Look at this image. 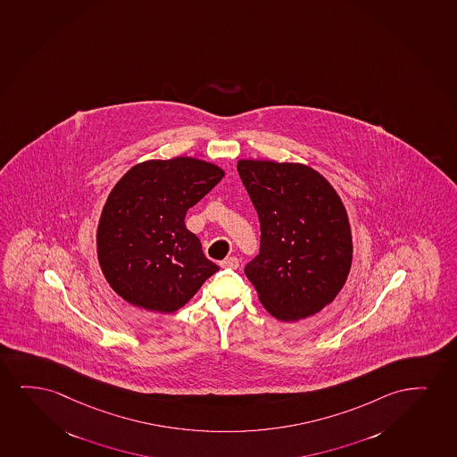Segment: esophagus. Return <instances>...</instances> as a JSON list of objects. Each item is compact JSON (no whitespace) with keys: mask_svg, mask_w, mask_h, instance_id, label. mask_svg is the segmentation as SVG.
Segmentation results:
<instances>
[{"mask_svg":"<svg viewBox=\"0 0 457 457\" xmlns=\"http://www.w3.org/2000/svg\"><path fill=\"white\" fill-rule=\"evenodd\" d=\"M220 267L221 268H229V270H237L238 268V259L237 257H226L225 261L220 262Z\"/></svg>","mask_w":457,"mask_h":457,"instance_id":"1","label":"esophagus"}]
</instances>
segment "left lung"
Returning <instances> with one entry per match:
<instances>
[{"label": "left lung", "instance_id": "8db88e82", "mask_svg": "<svg viewBox=\"0 0 457 457\" xmlns=\"http://www.w3.org/2000/svg\"><path fill=\"white\" fill-rule=\"evenodd\" d=\"M261 221V251L245 267L263 307L290 322L332 303L352 265L349 219L337 190L297 162L240 160Z\"/></svg>", "mask_w": 457, "mask_h": 457}]
</instances>
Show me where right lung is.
I'll return each mask as SVG.
<instances>
[{
  "instance_id": "add662e5",
  "label": "right lung",
  "mask_w": 457,
  "mask_h": 457,
  "mask_svg": "<svg viewBox=\"0 0 457 457\" xmlns=\"http://www.w3.org/2000/svg\"><path fill=\"white\" fill-rule=\"evenodd\" d=\"M223 177L212 162L179 156L144 161L119 179L96 238L102 273L119 296L147 312L173 313L219 271L184 217Z\"/></svg>"
}]
</instances>
